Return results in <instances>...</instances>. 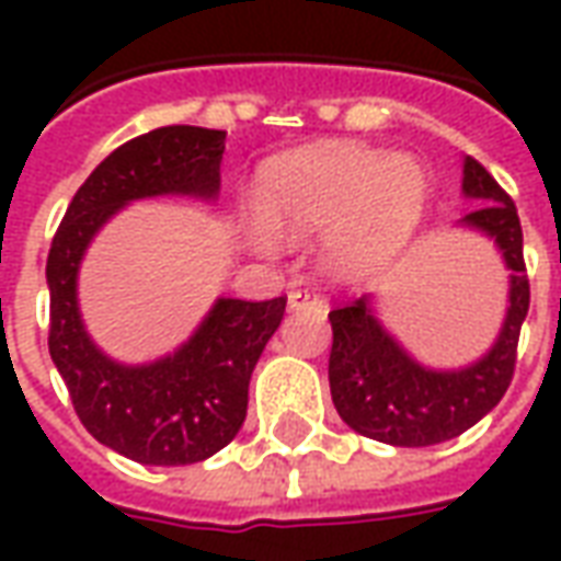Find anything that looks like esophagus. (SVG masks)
<instances>
[{
	"label": "esophagus",
	"mask_w": 561,
	"mask_h": 561,
	"mask_svg": "<svg viewBox=\"0 0 561 561\" xmlns=\"http://www.w3.org/2000/svg\"><path fill=\"white\" fill-rule=\"evenodd\" d=\"M288 306L291 309H304V306H324L321 294L312 291V288H297V291L288 294Z\"/></svg>",
	"instance_id": "34e87169"
}]
</instances>
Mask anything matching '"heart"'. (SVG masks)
<instances>
[{
    "label": "heart",
    "mask_w": 561,
    "mask_h": 561,
    "mask_svg": "<svg viewBox=\"0 0 561 561\" xmlns=\"http://www.w3.org/2000/svg\"><path fill=\"white\" fill-rule=\"evenodd\" d=\"M426 173L405 156L360 144H316L261 171L257 221L276 240L330 233L342 267H364L397 252L423 216Z\"/></svg>",
    "instance_id": "b5f03b06"
}]
</instances>
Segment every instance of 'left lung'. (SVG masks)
<instances>
[{
	"instance_id": "left-lung-1",
	"label": "left lung",
	"mask_w": 561,
	"mask_h": 561,
	"mask_svg": "<svg viewBox=\"0 0 561 561\" xmlns=\"http://www.w3.org/2000/svg\"><path fill=\"white\" fill-rule=\"evenodd\" d=\"M462 195L483 201L459 225L486 233L511 270L507 312L493 348L459 369H433L414 360L378 321L369 297L330 312V397L354 433L393 447H426L457 438L493 412L517 364L519 328L529 312L523 264V228L514 201L481 161H462Z\"/></svg>"
}]
</instances>
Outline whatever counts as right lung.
<instances>
[{
  "label": "right lung",
  "mask_w": 561,
  "mask_h": 561,
  "mask_svg": "<svg viewBox=\"0 0 561 561\" xmlns=\"http://www.w3.org/2000/svg\"><path fill=\"white\" fill-rule=\"evenodd\" d=\"M225 131L164 126L114 149L71 197L47 255L50 357L80 423L116 454L144 466H188L240 433L249 378L285 316V297H219L168 357L128 366L90 340L78 306V273L92 237L119 209L159 195L216 201Z\"/></svg>",
  "instance_id": "right-lung-1"
}]
</instances>
